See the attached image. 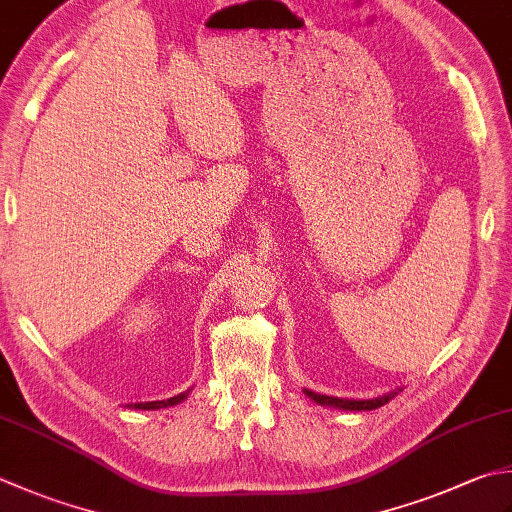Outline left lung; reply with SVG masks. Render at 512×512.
<instances>
[{
  "label": "left lung",
  "mask_w": 512,
  "mask_h": 512,
  "mask_svg": "<svg viewBox=\"0 0 512 512\" xmlns=\"http://www.w3.org/2000/svg\"><path fill=\"white\" fill-rule=\"evenodd\" d=\"M304 393L313 399L315 404H322V406H330V408H342V410H375L379 406L388 404L390 399H393L397 393H386L382 397H375V399H339V397H328V395H317L313 390H304Z\"/></svg>",
  "instance_id": "left-lung-1"
}]
</instances>
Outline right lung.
<instances>
[{
  "label": "right lung",
  "mask_w": 512,
  "mask_h": 512,
  "mask_svg": "<svg viewBox=\"0 0 512 512\" xmlns=\"http://www.w3.org/2000/svg\"><path fill=\"white\" fill-rule=\"evenodd\" d=\"M186 395H188V390H186V393H179V395L170 397V399H162V402H144V404H128V406L135 408V410H159V408L177 406L179 402H184Z\"/></svg>",
  "instance_id": "1"
}]
</instances>
